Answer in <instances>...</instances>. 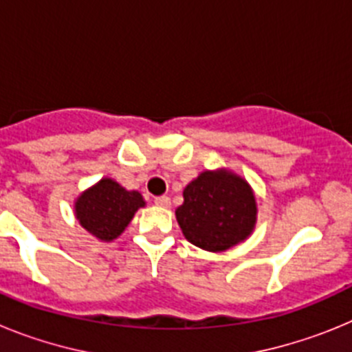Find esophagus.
Returning a JSON list of instances; mask_svg holds the SVG:
<instances>
[{
    "label": "esophagus",
    "mask_w": 352,
    "mask_h": 352,
    "mask_svg": "<svg viewBox=\"0 0 352 352\" xmlns=\"http://www.w3.org/2000/svg\"><path fill=\"white\" fill-rule=\"evenodd\" d=\"M155 204L160 208H169L170 206V199L167 195H160V197H155Z\"/></svg>",
    "instance_id": "esophagus-1"
}]
</instances>
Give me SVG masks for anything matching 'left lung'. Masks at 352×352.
<instances>
[{"label":"left lung","mask_w":352,"mask_h":352,"mask_svg":"<svg viewBox=\"0 0 352 352\" xmlns=\"http://www.w3.org/2000/svg\"><path fill=\"white\" fill-rule=\"evenodd\" d=\"M176 220L183 236L195 247L208 252L229 250L256 229V194L234 170H203L185 186Z\"/></svg>","instance_id":"8db88e82"}]
</instances>
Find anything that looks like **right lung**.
I'll return each instance as SVG.
<instances>
[{
	"mask_svg": "<svg viewBox=\"0 0 352 352\" xmlns=\"http://www.w3.org/2000/svg\"><path fill=\"white\" fill-rule=\"evenodd\" d=\"M144 206L141 192L126 190L113 178H102L77 195L74 214L96 239L113 241L132 222L135 211Z\"/></svg>",
	"mask_w": 352,
	"mask_h": 352,
	"instance_id": "add662e5",
	"label": "right lung"
}]
</instances>
